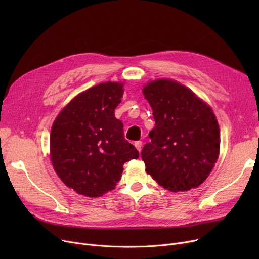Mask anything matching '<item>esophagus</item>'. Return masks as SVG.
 <instances>
[{
  "label": "esophagus",
  "mask_w": 259,
  "mask_h": 259,
  "mask_svg": "<svg viewBox=\"0 0 259 259\" xmlns=\"http://www.w3.org/2000/svg\"><path fill=\"white\" fill-rule=\"evenodd\" d=\"M134 146H135V148L138 149L139 150V152H141L142 151V147H143V143L141 142V141H139V142H135L134 143Z\"/></svg>",
  "instance_id": "34e87169"
}]
</instances>
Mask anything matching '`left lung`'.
I'll return each instance as SVG.
<instances>
[{"instance_id": "left-lung-1", "label": "left lung", "mask_w": 259, "mask_h": 259, "mask_svg": "<svg viewBox=\"0 0 259 259\" xmlns=\"http://www.w3.org/2000/svg\"><path fill=\"white\" fill-rule=\"evenodd\" d=\"M143 93L155 120L151 142L142 150L146 172L172 192L198 187L220 154V126L211 107L172 79L152 80Z\"/></svg>"}]
</instances>
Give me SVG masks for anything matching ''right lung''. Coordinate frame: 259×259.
I'll return each instance as SVG.
<instances>
[{
  "instance_id": "add662e5",
  "label": "right lung",
  "mask_w": 259,
  "mask_h": 259,
  "mask_svg": "<svg viewBox=\"0 0 259 259\" xmlns=\"http://www.w3.org/2000/svg\"><path fill=\"white\" fill-rule=\"evenodd\" d=\"M116 81L79 93L60 112L50 133V158L59 178L78 194L100 197L119 182L122 166L139 151L114 115L124 94Z\"/></svg>"
}]
</instances>
